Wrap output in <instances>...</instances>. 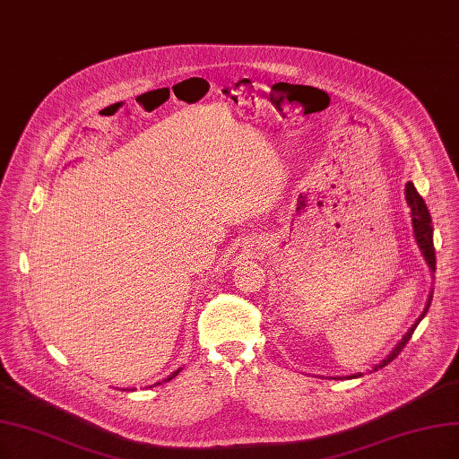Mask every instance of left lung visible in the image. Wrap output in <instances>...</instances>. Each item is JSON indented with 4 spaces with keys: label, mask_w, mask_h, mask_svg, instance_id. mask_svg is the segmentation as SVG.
<instances>
[{
    "label": "left lung",
    "mask_w": 459,
    "mask_h": 459,
    "mask_svg": "<svg viewBox=\"0 0 459 459\" xmlns=\"http://www.w3.org/2000/svg\"><path fill=\"white\" fill-rule=\"evenodd\" d=\"M406 202H409L411 213H412V227H414V234H416V242H418L420 249L423 251V257H426V261L429 263L431 270H435V266H437L435 261H437V259H435V246H433V223H431V213H429V210H428V206H426V202H423V198L420 196V193L416 191V186H414L411 181L406 183ZM429 304H431V297H429V302H428L426 310H423L421 317L428 314ZM421 317H420V319H421ZM420 319H418V321H420ZM416 327H418V324L409 329V333H406V334L403 336V341L395 346V350H394L392 353H389L387 358H385L380 365H377L375 370L384 368L385 365H389V363H392V361L397 358V355L403 351V348L406 346V342H409L411 338H412V333H414Z\"/></svg>",
    "instance_id": "1"
}]
</instances>
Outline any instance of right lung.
Wrapping results in <instances>:
<instances>
[{"mask_svg": "<svg viewBox=\"0 0 459 459\" xmlns=\"http://www.w3.org/2000/svg\"><path fill=\"white\" fill-rule=\"evenodd\" d=\"M179 370H181V368H178V370H176V372H172V375H169V377H168V378H166V382H168V380H172V378H174V377H178V375H179Z\"/></svg>", "mask_w": 459, "mask_h": 459, "instance_id": "add662e5", "label": "right lung"}]
</instances>
